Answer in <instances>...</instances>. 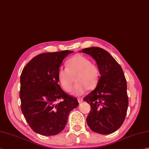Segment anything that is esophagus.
Here are the masks:
<instances>
[{
    "instance_id": "obj_1",
    "label": "esophagus",
    "mask_w": 149,
    "mask_h": 149,
    "mask_svg": "<svg viewBox=\"0 0 149 149\" xmlns=\"http://www.w3.org/2000/svg\"><path fill=\"white\" fill-rule=\"evenodd\" d=\"M77 100H78V102H79V103H81V102H82V101H83L82 97H78V98H77Z\"/></svg>"
}]
</instances>
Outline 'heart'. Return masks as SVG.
<instances>
[{
    "instance_id": "obj_1",
    "label": "heart",
    "mask_w": 149,
    "mask_h": 149,
    "mask_svg": "<svg viewBox=\"0 0 149 149\" xmlns=\"http://www.w3.org/2000/svg\"><path fill=\"white\" fill-rule=\"evenodd\" d=\"M66 68L61 67L57 73V79L62 88L66 91L70 90L75 76L77 83L72 90L75 95H81L88 89L93 90L97 86L101 77L100 69L92 63L88 58L82 55H75L66 63Z\"/></svg>"
}]
</instances>
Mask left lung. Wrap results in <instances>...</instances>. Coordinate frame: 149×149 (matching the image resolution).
Returning a JSON list of instances; mask_svg holds the SVG:
<instances>
[{
  "instance_id": "8db88e82",
  "label": "left lung",
  "mask_w": 149,
  "mask_h": 149,
  "mask_svg": "<svg viewBox=\"0 0 149 149\" xmlns=\"http://www.w3.org/2000/svg\"><path fill=\"white\" fill-rule=\"evenodd\" d=\"M82 52L94 58L101 72L96 88L83 99L91 107L87 124L95 132L109 134L121 126L127 114L126 79L121 66L105 49L90 47Z\"/></svg>"
}]
</instances>
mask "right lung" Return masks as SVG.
<instances>
[{"mask_svg": "<svg viewBox=\"0 0 149 149\" xmlns=\"http://www.w3.org/2000/svg\"><path fill=\"white\" fill-rule=\"evenodd\" d=\"M73 51L43 53L33 57L20 75L21 110L31 129L44 136H54L65 129L69 113L77 100L58 84L57 73L63 59Z\"/></svg>", "mask_w": 149, "mask_h": 149, "instance_id": "add662e5", "label": "right lung"}]
</instances>
